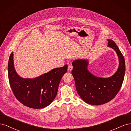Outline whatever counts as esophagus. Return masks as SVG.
Here are the masks:
<instances>
[{
	"label": "esophagus",
	"mask_w": 131,
	"mask_h": 131,
	"mask_svg": "<svg viewBox=\"0 0 131 131\" xmlns=\"http://www.w3.org/2000/svg\"><path fill=\"white\" fill-rule=\"evenodd\" d=\"M73 69V66L71 65V64H68V72H70Z\"/></svg>",
	"instance_id": "obj_1"
}]
</instances>
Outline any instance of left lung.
Listing matches in <instances>:
<instances>
[{
    "label": "left lung",
    "mask_w": 131,
    "mask_h": 131,
    "mask_svg": "<svg viewBox=\"0 0 131 131\" xmlns=\"http://www.w3.org/2000/svg\"><path fill=\"white\" fill-rule=\"evenodd\" d=\"M108 46L114 49L119 59L117 72L108 78L95 77L87 69L89 62L78 59L73 62L72 74L79 96L91 105H101L112 100L120 91L125 73V61L118 47L112 40L108 39Z\"/></svg>",
    "instance_id": "1"
}]
</instances>
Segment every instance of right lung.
Returning <instances> with one entry per match:
<instances>
[{"label":"right lung","mask_w":131,"mask_h":131,"mask_svg":"<svg viewBox=\"0 0 131 131\" xmlns=\"http://www.w3.org/2000/svg\"><path fill=\"white\" fill-rule=\"evenodd\" d=\"M14 53L8 63L10 85L17 100L24 105L41 109L50 105L56 97L61 79L67 72L68 66L56 68L34 79H23L17 75L14 66Z\"/></svg>","instance_id":"obj_1"}]
</instances>
